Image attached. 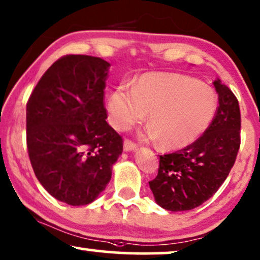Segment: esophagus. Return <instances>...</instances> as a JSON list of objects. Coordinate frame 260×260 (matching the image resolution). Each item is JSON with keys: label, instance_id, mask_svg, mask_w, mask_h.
<instances>
[{"label": "esophagus", "instance_id": "esophagus-1", "mask_svg": "<svg viewBox=\"0 0 260 260\" xmlns=\"http://www.w3.org/2000/svg\"><path fill=\"white\" fill-rule=\"evenodd\" d=\"M123 146H124V151H134V150L137 149L136 143L130 141V139H124Z\"/></svg>", "mask_w": 260, "mask_h": 260}]
</instances>
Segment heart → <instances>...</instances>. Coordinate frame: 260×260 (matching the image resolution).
Wrapping results in <instances>:
<instances>
[{
    "label": "heart",
    "instance_id": "1",
    "mask_svg": "<svg viewBox=\"0 0 260 260\" xmlns=\"http://www.w3.org/2000/svg\"><path fill=\"white\" fill-rule=\"evenodd\" d=\"M112 125L129 129L148 114L146 141L158 139L163 149H182L208 129L217 110V96L210 86L186 75L146 73L135 88L118 85L108 97Z\"/></svg>",
    "mask_w": 260,
    "mask_h": 260
}]
</instances>
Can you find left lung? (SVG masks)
<instances>
[{
  "label": "left lung",
  "mask_w": 260,
  "mask_h": 260,
  "mask_svg": "<svg viewBox=\"0 0 260 260\" xmlns=\"http://www.w3.org/2000/svg\"><path fill=\"white\" fill-rule=\"evenodd\" d=\"M216 114L204 134L178 151L159 156V168L149 185L156 203L169 211L192 210L211 198L230 174L240 146L239 103L220 80Z\"/></svg>",
  "instance_id": "8db88e82"
}]
</instances>
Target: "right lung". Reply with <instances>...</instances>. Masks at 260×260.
Returning <instances> with one entry per match:
<instances>
[{
    "label": "right lung",
    "mask_w": 260,
    "mask_h": 260,
    "mask_svg": "<svg viewBox=\"0 0 260 260\" xmlns=\"http://www.w3.org/2000/svg\"><path fill=\"white\" fill-rule=\"evenodd\" d=\"M109 67L93 56H63L41 77L27 103L34 172L52 197L73 206L99 197L123 151L122 137L105 121Z\"/></svg>",
    "instance_id": "right-lung-1"
}]
</instances>
